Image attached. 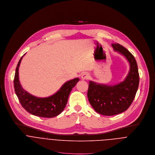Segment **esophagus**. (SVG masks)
<instances>
[{
  "label": "esophagus",
  "instance_id": "34e87169",
  "mask_svg": "<svg viewBox=\"0 0 155 155\" xmlns=\"http://www.w3.org/2000/svg\"><path fill=\"white\" fill-rule=\"evenodd\" d=\"M90 76H89V74L87 73H84L82 74L81 76V79L82 80H86V79H88L89 78Z\"/></svg>",
  "mask_w": 155,
  "mask_h": 155
}]
</instances>
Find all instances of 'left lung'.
Segmentation results:
<instances>
[{
	"instance_id": "8db88e82",
	"label": "left lung",
	"mask_w": 155,
	"mask_h": 155,
	"mask_svg": "<svg viewBox=\"0 0 155 155\" xmlns=\"http://www.w3.org/2000/svg\"><path fill=\"white\" fill-rule=\"evenodd\" d=\"M115 51L128 60L130 70L124 81L114 85L100 84L90 81L87 97L95 110L100 114L111 116L127 110L133 103L139 83L136 60L133 55L118 43L112 44Z\"/></svg>"
}]
</instances>
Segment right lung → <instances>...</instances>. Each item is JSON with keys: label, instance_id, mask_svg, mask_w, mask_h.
Listing matches in <instances>:
<instances>
[{"label": "right lung", "instance_id": "add662e5", "mask_svg": "<svg viewBox=\"0 0 155 155\" xmlns=\"http://www.w3.org/2000/svg\"><path fill=\"white\" fill-rule=\"evenodd\" d=\"M22 57L18 64L14 78L15 91L21 104L28 113L37 117L52 118L57 116L65 107L70 92L79 79L77 78L67 81L51 97L38 98L33 96L23 89L19 82L18 70Z\"/></svg>", "mask_w": 155, "mask_h": 155}]
</instances>
